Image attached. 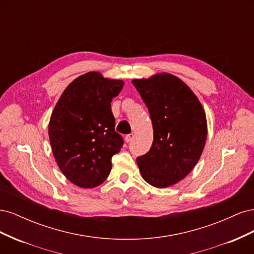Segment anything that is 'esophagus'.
I'll use <instances>...</instances> for the list:
<instances>
[{
    "label": "esophagus",
    "mask_w": 254,
    "mask_h": 254,
    "mask_svg": "<svg viewBox=\"0 0 254 254\" xmlns=\"http://www.w3.org/2000/svg\"><path fill=\"white\" fill-rule=\"evenodd\" d=\"M134 139V134H128V135H126L125 136V141H126V143H130V142H131L132 140Z\"/></svg>",
    "instance_id": "34e87169"
}]
</instances>
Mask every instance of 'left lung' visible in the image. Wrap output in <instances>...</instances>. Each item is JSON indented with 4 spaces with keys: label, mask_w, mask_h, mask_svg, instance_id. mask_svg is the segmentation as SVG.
<instances>
[{
    "label": "left lung",
    "mask_w": 254,
    "mask_h": 254,
    "mask_svg": "<svg viewBox=\"0 0 254 254\" xmlns=\"http://www.w3.org/2000/svg\"><path fill=\"white\" fill-rule=\"evenodd\" d=\"M150 114L153 142L146 155L136 159L142 178L164 189L193 171L203 151L207 123L201 103L188 84L162 72L132 80Z\"/></svg>",
    "instance_id": "8db88e82"
}]
</instances>
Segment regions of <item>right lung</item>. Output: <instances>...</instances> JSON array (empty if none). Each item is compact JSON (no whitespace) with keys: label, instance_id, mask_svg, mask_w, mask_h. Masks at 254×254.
<instances>
[{"label":"right lung","instance_id":"1","mask_svg":"<svg viewBox=\"0 0 254 254\" xmlns=\"http://www.w3.org/2000/svg\"><path fill=\"white\" fill-rule=\"evenodd\" d=\"M123 87L121 79L88 72L68 84L52 112L49 137L54 158L78 188H96L110 174L111 159L123 145L111 102Z\"/></svg>","mask_w":254,"mask_h":254}]
</instances>
